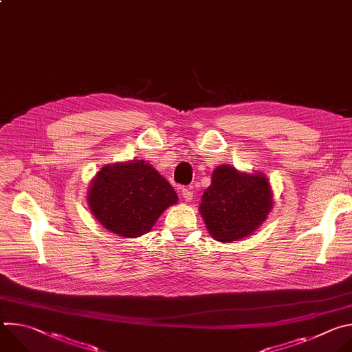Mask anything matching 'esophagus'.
<instances>
[{
	"label": "esophagus",
	"mask_w": 352,
	"mask_h": 352,
	"mask_svg": "<svg viewBox=\"0 0 352 352\" xmlns=\"http://www.w3.org/2000/svg\"><path fill=\"white\" fill-rule=\"evenodd\" d=\"M181 195H182V197L186 200V202H192V199H193V192H192L190 189H188V188H182Z\"/></svg>",
	"instance_id": "34e87169"
}]
</instances>
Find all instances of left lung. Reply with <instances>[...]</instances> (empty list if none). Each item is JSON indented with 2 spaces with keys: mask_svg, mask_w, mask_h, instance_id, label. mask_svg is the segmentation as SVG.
Masks as SVG:
<instances>
[{
  "mask_svg": "<svg viewBox=\"0 0 352 352\" xmlns=\"http://www.w3.org/2000/svg\"><path fill=\"white\" fill-rule=\"evenodd\" d=\"M272 208L273 195L263 174L239 173L221 164L212 174L199 212L216 241L232 242L256 231Z\"/></svg>",
  "mask_w": 352,
  "mask_h": 352,
  "instance_id": "left-lung-1",
  "label": "left lung"
}]
</instances>
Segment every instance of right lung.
<instances>
[{"instance_id": "obj_1", "label": "right lung", "mask_w": 352, "mask_h": 352, "mask_svg": "<svg viewBox=\"0 0 352 352\" xmlns=\"http://www.w3.org/2000/svg\"><path fill=\"white\" fill-rule=\"evenodd\" d=\"M177 202L174 188L144 160L104 166L87 192V205L97 221L125 238L148 232Z\"/></svg>"}]
</instances>
